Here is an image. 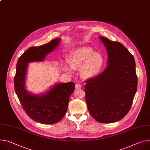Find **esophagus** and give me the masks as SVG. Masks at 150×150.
Masks as SVG:
<instances>
[{"label": "esophagus", "mask_w": 150, "mask_h": 150, "mask_svg": "<svg viewBox=\"0 0 150 150\" xmlns=\"http://www.w3.org/2000/svg\"><path fill=\"white\" fill-rule=\"evenodd\" d=\"M81 87H82V86H81V84L77 83L75 84V89H80L81 88Z\"/></svg>", "instance_id": "34e87169"}]
</instances>
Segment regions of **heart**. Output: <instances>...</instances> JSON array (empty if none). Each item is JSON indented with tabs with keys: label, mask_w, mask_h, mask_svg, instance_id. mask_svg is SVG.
<instances>
[{
	"label": "heart",
	"mask_w": 150,
	"mask_h": 150,
	"mask_svg": "<svg viewBox=\"0 0 150 150\" xmlns=\"http://www.w3.org/2000/svg\"><path fill=\"white\" fill-rule=\"evenodd\" d=\"M67 62L73 69H80V74L84 79L96 77L101 71L104 59L102 54L88 47H80L72 51L67 58ZM64 69L69 71V68L64 66Z\"/></svg>",
	"instance_id": "1"
}]
</instances>
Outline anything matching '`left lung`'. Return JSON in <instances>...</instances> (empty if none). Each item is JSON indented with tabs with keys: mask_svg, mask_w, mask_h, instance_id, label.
<instances>
[{
	"mask_svg": "<svg viewBox=\"0 0 150 150\" xmlns=\"http://www.w3.org/2000/svg\"><path fill=\"white\" fill-rule=\"evenodd\" d=\"M108 53L107 66L98 76L86 81V100L89 112L97 121L112 123L129 111L137 90L133 56L123 45L99 37Z\"/></svg>",
	"mask_w": 150,
	"mask_h": 150,
	"instance_id": "1",
	"label": "left lung"
}]
</instances>
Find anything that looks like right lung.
<instances>
[{"mask_svg":"<svg viewBox=\"0 0 150 150\" xmlns=\"http://www.w3.org/2000/svg\"><path fill=\"white\" fill-rule=\"evenodd\" d=\"M60 40L56 38L41 46L29 48L18 59L16 66L14 88L19 100L30 118L44 125L56 123L62 119L74 91L75 84L58 83L43 94L34 95L25 88L27 68L30 62H42L47 54L57 47Z\"/></svg>","mask_w":150,"mask_h":150,"instance_id":"obj_1","label":"right lung"}]
</instances>
